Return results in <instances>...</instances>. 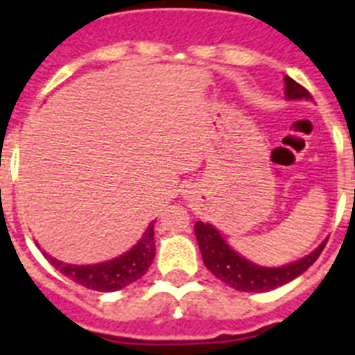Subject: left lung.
I'll use <instances>...</instances> for the list:
<instances>
[{
	"label": "left lung",
	"mask_w": 355,
	"mask_h": 355,
	"mask_svg": "<svg viewBox=\"0 0 355 355\" xmlns=\"http://www.w3.org/2000/svg\"><path fill=\"white\" fill-rule=\"evenodd\" d=\"M286 96L287 99H311V94L304 86L295 83L291 77H286ZM195 236L199 241L202 261L211 275L217 276L227 286L245 293L270 291V289L284 286L287 282L295 280L297 276L306 272L317 261L320 252L324 250L326 241H328L324 239L313 252L295 263L270 269V267H259L234 252L227 245V241L223 239L221 234L208 223H195Z\"/></svg>",
	"instance_id": "left-lung-1"
}]
</instances>
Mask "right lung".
<instances>
[{
  "mask_svg": "<svg viewBox=\"0 0 355 355\" xmlns=\"http://www.w3.org/2000/svg\"><path fill=\"white\" fill-rule=\"evenodd\" d=\"M155 223H150L144 237L128 252L105 263L97 265H68L44 254L66 278L92 291H118L130 286L132 282L147 272L155 258Z\"/></svg>",
  "mask_w": 355,
  "mask_h": 355,
  "instance_id": "obj_1",
  "label": "right lung"
}]
</instances>
